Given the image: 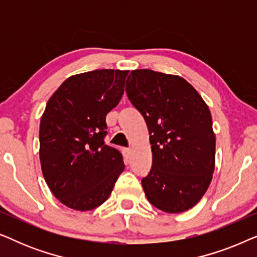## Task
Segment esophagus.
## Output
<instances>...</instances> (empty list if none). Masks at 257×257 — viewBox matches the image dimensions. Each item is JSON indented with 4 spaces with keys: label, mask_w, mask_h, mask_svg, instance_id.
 Here are the masks:
<instances>
[{
    "label": "esophagus",
    "mask_w": 257,
    "mask_h": 257,
    "mask_svg": "<svg viewBox=\"0 0 257 257\" xmlns=\"http://www.w3.org/2000/svg\"><path fill=\"white\" fill-rule=\"evenodd\" d=\"M124 154H125L126 160H128L130 156H131V149H130V147H126V149H124Z\"/></svg>",
    "instance_id": "esophagus-1"
}]
</instances>
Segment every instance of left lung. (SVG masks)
<instances>
[{
  "instance_id": "1",
  "label": "left lung",
  "mask_w": 257,
  "mask_h": 257,
  "mask_svg": "<svg viewBox=\"0 0 257 257\" xmlns=\"http://www.w3.org/2000/svg\"><path fill=\"white\" fill-rule=\"evenodd\" d=\"M125 89L152 145V168L142 179L147 200L166 213L192 208L208 188L215 165L208 106L184 78L149 69L131 71Z\"/></svg>"
}]
</instances>
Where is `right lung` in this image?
I'll return each instance as SVG.
<instances>
[{"mask_svg":"<svg viewBox=\"0 0 257 257\" xmlns=\"http://www.w3.org/2000/svg\"><path fill=\"white\" fill-rule=\"evenodd\" d=\"M128 71L94 70L70 77L49 99L40 125L44 179L63 205L91 210L106 201L124 171L122 154L105 144L106 114L124 93Z\"/></svg>","mask_w":257,"mask_h":257,"instance_id":"right-lung-1","label":"right lung"}]
</instances>
